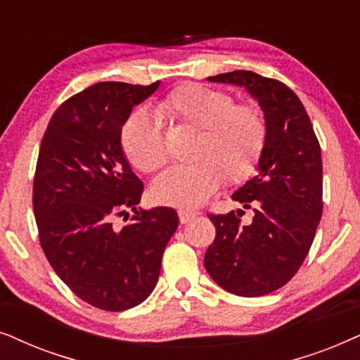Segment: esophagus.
Instances as JSON below:
<instances>
[{"label": "esophagus", "mask_w": 360, "mask_h": 360, "mask_svg": "<svg viewBox=\"0 0 360 360\" xmlns=\"http://www.w3.org/2000/svg\"><path fill=\"white\" fill-rule=\"evenodd\" d=\"M177 215H179V220H181V224H188V222H191V220H193L195 215V212H193V210H186V209H181V210H177Z\"/></svg>", "instance_id": "34e87169"}]
</instances>
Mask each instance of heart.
<instances>
[{"instance_id":"1","label":"heart","mask_w":360,"mask_h":360,"mask_svg":"<svg viewBox=\"0 0 360 360\" xmlns=\"http://www.w3.org/2000/svg\"><path fill=\"white\" fill-rule=\"evenodd\" d=\"M156 112L195 130L189 150L193 162L156 177L151 186L156 202L194 209L219 189L224 177L238 184L255 172L266 143V122L260 108L236 103L224 90L184 84L162 97ZM122 146L128 161L143 172H155L167 161L160 123L145 110L124 122Z\"/></svg>"}]
</instances>
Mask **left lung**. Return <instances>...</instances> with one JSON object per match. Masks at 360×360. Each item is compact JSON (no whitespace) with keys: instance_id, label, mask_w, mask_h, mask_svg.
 <instances>
[{"instance_id":"1","label":"left lung","mask_w":360,"mask_h":360,"mask_svg":"<svg viewBox=\"0 0 360 360\" xmlns=\"http://www.w3.org/2000/svg\"><path fill=\"white\" fill-rule=\"evenodd\" d=\"M243 87L266 122L258 174L232 194L253 210L209 214L215 238L204 257L210 278L229 293L253 298L285 286L303 265L323 215V161L313 124L293 90L252 70L207 77Z\"/></svg>"}]
</instances>
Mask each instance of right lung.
Here are the masks:
<instances>
[{
  "label": "right lung",
  "instance_id": "obj_1",
  "mask_svg": "<svg viewBox=\"0 0 360 360\" xmlns=\"http://www.w3.org/2000/svg\"><path fill=\"white\" fill-rule=\"evenodd\" d=\"M160 82H100L52 115L37 158L32 207L51 266L85 303L124 311L158 283L162 252L176 232L171 207L138 209L143 183L122 148V127ZM134 215L124 228L115 217Z\"/></svg>",
  "mask_w": 360,
  "mask_h": 360
}]
</instances>
